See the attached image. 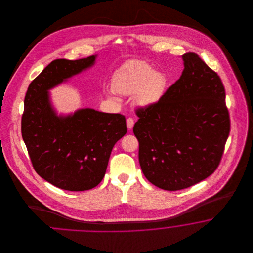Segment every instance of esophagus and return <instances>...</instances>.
I'll list each match as a JSON object with an SVG mask.
<instances>
[{
    "mask_svg": "<svg viewBox=\"0 0 253 253\" xmlns=\"http://www.w3.org/2000/svg\"><path fill=\"white\" fill-rule=\"evenodd\" d=\"M126 122H127V128L131 130L132 128V126H133V124H134L133 119H132V118H128Z\"/></svg>",
    "mask_w": 253,
    "mask_h": 253,
    "instance_id": "1",
    "label": "esophagus"
}]
</instances>
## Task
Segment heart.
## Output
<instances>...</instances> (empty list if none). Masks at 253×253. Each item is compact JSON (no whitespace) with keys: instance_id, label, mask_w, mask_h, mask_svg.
Here are the masks:
<instances>
[{"instance_id":"b5f03b06","label":"heart","mask_w":253,"mask_h":253,"mask_svg":"<svg viewBox=\"0 0 253 253\" xmlns=\"http://www.w3.org/2000/svg\"><path fill=\"white\" fill-rule=\"evenodd\" d=\"M166 78L144 61L128 64L116 78L114 88L122 95H132L136 91V100L142 105L157 102L166 87Z\"/></svg>"}]
</instances>
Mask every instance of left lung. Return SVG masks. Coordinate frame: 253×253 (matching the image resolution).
Instances as JSON below:
<instances>
[{
    "mask_svg": "<svg viewBox=\"0 0 253 253\" xmlns=\"http://www.w3.org/2000/svg\"><path fill=\"white\" fill-rule=\"evenodd\" d=\"M159 100L135 110L133 133L145 177L166 191L189 188L214 172L230 130L220 77L193 52Z\"/></svg>",
    "mask_w": 253,
    "mask_h": 253,
    "instance_id": "8db88e82",
    "label": "left lung"
}]
</instances>
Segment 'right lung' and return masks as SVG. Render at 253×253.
<instances>
[{
  "label": "right lung",
  "instance_id": "add662e5",
  "mask_svg": "<svg viewBox=\"0 0 253 253\" xmlns=\"http://www.w3.org/2000/svg\"><path fill=\"white\" fill-rule=\"evenodd\" d=\"M96 56L53 60L28 86L22 135L33 168L52 185L81 192L103 179L114 145L127 132L125 117L82 109L58 117L48 90L92 66Z\"/></svg>",
  "mask_w": 253,
  "mask_h": 253
}]
</instances>
